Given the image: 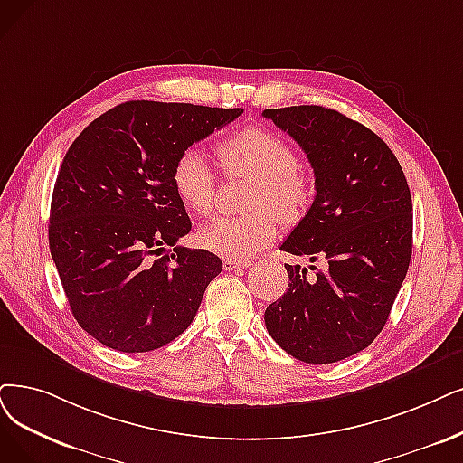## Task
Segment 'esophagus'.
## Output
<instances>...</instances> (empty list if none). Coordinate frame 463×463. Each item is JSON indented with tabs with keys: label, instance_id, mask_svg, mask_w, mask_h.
I'll return each mask as SVG.
<instances>
[{
	"label": "esophagus",
	"instance_id": "1",
	"mask_svg": "<svg viewBox=\"0 0 463 463\" xmlns=\"http://www.w3.org/2000/svg\"><path fill=\"white\" fill-rule=\"evenodd\" d=\"M250 264H252L250 260H232V258H226V260H224V269H226V271H233V269L249 268Z\"/></svg>",
	"mask_w": 463,
	"mask_h": 463
}]
</instances>
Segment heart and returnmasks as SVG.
Listing matches in <instances>:
<instances>
[{
	"label": "heart",
	"mask_w": 463,
	"mask_h": 463,
	"mask_svg": "<svg viewBox=\"0 0 463 463\" xmlns=\"http://www.w3.org/2000/svg\"><path fill=\"white\" fill-rule=\"evenodd\" d=\"M216 157L226 176L252 180L245 207L254 213L214 218L201 228L199 241L220 256L245 260L279 233L273 213L283 220H294L306 211L311 184L298 169L294 147L262 127L243 128L218 142ZM171 182L176 197L190 213L205 216L213 211L216 173L199 147H188L178 156Z\"/></svg>",
	"instance_id": "obj_1"
}]
</instances>
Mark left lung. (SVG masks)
Returning a JSON list of instances; mask_svg holds the SVG:
<instances>
[{
  "instance_id": "1",
  "label": "left lung",
  "mask_w": 463,
  "mask_h": 463,
  "mask_svg": "<svg viewBox=\"0 0 463 463\" xmlns=\"http://www.w3.org/2000/svg\"><path fill=\"white\" fill-rule=\"evenodd\" d=\"M306 152L316 199L281 250L325 260L288 266V288L264 313L269 336L309 364L347 359L380 335L412 256V197L387 144L323 106L264 109Z\"/></svg>"
}]
</instances>
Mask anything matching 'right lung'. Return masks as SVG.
Listing matches in <instances>:
<instances>
[{
	"mask_svg": "<svg viewBox=\"0 0 463 463\" xmlns=\"http://www.w3.org/2000/svg\"><path fill=\"white\" fill-rule=\"evenodd\" d=\"M243 108L131 100L73 140L54 184L49 249L73 317L123 354H144L190 326L222 260L178 247L192 222L171 182L194 142Z\"/></svg>",
	"mask_w": 463,
	"mask_h": 463,
	"instance_id": "right-lung-1",
	"label": "right lung"
}]
</instances>
